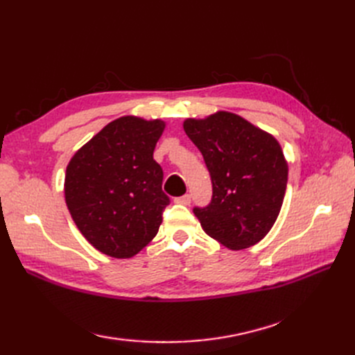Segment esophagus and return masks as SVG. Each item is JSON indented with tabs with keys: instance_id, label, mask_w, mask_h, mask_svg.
Segmentation results:
<instances>
[{
	"instance_id": "obj_1",
	"label": "esophagus",
	"mask_w": 355,
	"mask_h": 355,
	"mask_svg": "<svg viewBox=\"0 0 355 355\" xmlns=\"http://www.w3.org/2000/svg\"><path fill=\"white\" fill-rule=\"evenodd\" d=\"M175 201H176L178 204H184V206H188V204L191 202V196H189V194H185V196L175 198Z\"/></svg>"
}]
</instances>
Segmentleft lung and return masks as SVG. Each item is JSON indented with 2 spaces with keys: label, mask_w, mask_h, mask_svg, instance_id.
I'll return each instance as SVG.
<instances>
[{
  "label": "left lung",
  "mask_w": 355,
  "mask_h": 355,
  "mask_svg": "<svg viewBox=\"0 0 355 355\" xmlns=\"http://www.w3.org/2000/svg\"><path fill=\"white\" fill-rule=\"evenodd\" d=\"M184 130L211 178V201L194 207L204 232L231 250L259 243L275 223L286 194L288 168L280 144L225 111L204 120L188 118Z\"/></svg>",
  "instance_id": "obj_1"
}]
</instances>
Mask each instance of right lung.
<instances>
[{
  "label": "right lung",
  "instance_id": "obj_1",
  "mask_svg": "<svg viewBox=\"0 0 355 355\" xmlns=\"http://www.w3.org/2000/svg\"><path fill=\"white\" fill-rule=\"evenodd\" d=\"M164 121L121 116L71 158L65 200L71 216L94 249L124 259L151 241L170 198L154 149Z\"/></svg>",
  "mask_w": 355,
  "mask_h": 355
}]
</instances>
